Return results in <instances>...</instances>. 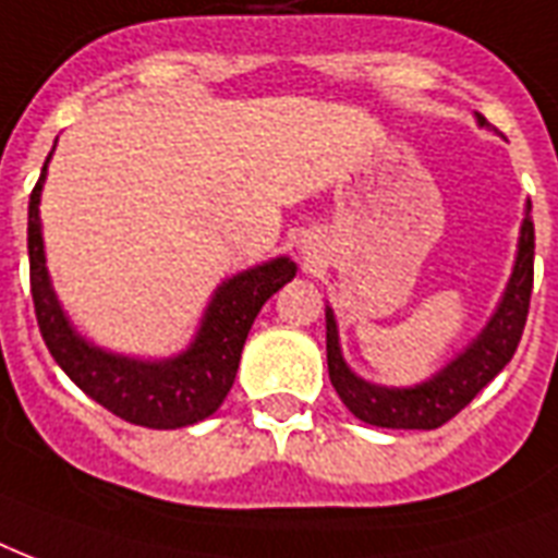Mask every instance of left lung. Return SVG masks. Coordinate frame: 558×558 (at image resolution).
Segmentation results:
<instances>
[{
  "instance_id": "1",
  "label": "left lung",
  "mask_w": 558,
  "mask_h": 558,
  "mask_svg": "<svg viewBox=\"0 0 558 558\" xmlns=\"http://www.w3.org/2000/svg\"><path fill=\"white\" fill-rule=\"evenodd\" d=\"M486 124L483 116H477ZM533 256H535V230L533 215L526 209L521 241H518V262L507 293L500 300L495 317L483 335L465 349L463 355L445 366L442 373L430 381L416 384L410 390H387L375 384L361 381L355 373H349L338 347V326L331 311H326V357L328 378L335 384L340 401L355 413L361 422L375 427H404V430H434L454 418L504 366L512 361L521 335H524L526 314H530V296H533Z\"/></svg>"
}]
</instances>
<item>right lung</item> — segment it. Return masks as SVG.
<instances>
[{
	"label": "right lung",
	"mask_w": 558,
	"mask_h": 558,
	"mask_svg": "<svg viewBox=\"0 0 558 558\" xmlns=\"http://www.w3.org/2000/svg\"><path fill=\"white\" fill-rule=\"evenodd\" d=\"M43 180L46 166L28 201V274L34 314L51 357L89 399L131 425L168 430L211 416L235 381L241 349L253 319L284 282H291L296 265L291 258H274L220 284L197 331V340L180 357L150 364L110 355L77 338L51 293L37 209Z\"/></svg>",
	"instance_id": "right-lung-1"
}]
</instances>
